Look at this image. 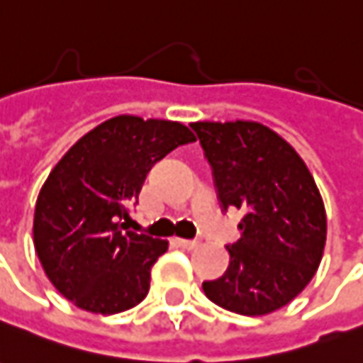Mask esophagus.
I'll use <instances>...</instances> for the list:
<instances>
[{"label":"esophagus","mask_w":363,"mask_h":363,"mask_svg":"<svg viewBox=\"0 0 363 363\" xmlns=\"http://www.w3.org/2000/svg\"><path fill=\"white\" fill-rule=\"evenodd\" d=\"M177 245L179 247H184V249H196V247H199V241H196V239H176Z\"/></svg>","instance_id":"esophagus-1"}]
</instances>
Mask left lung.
I'll list each match as a JSON object with an SVG mask.
<instances>
[{
    "instance_id": "obj_1",
    "label": "left lung",
    "mask_w": 363,
    "mask_h": 363,
    "mask_svg": "<svg viewBox=\"0 0 363 363\" xmlns=\"http://www.w3.org/2000/svg\"><path fill=\"white\" fill-rule=\"evenodd\" d=\"M227 211H243L241 239L223 277L203 292L225 311L264 316L312 281L326 245V209L302 157L274 130L253 120L194 122Z\"/></svg>"
}]
</instances>
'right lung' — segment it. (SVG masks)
Listing matches in <instances>:
<instances>
[{
	"label": "right lung",
	"instance_id": "obj_1",
	"mask_svg": "<svg viewBox=\"0 0 363 363\" xmlns=\"http://www.w3.org/2000/svg\"><path fill=\"white\" fill-rule=\"evenodd\" d=\"M196 142L182 122L120 114L72 144L35 203L33 245L47 279L74 306L118 314L146 298L167 241L126 231L157 160Z\"/></svg>",
	"mask_w": 363,
	"mask_h": 363
}]
</instances>
